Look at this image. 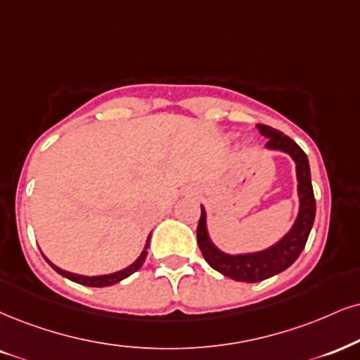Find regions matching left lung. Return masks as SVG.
Listing matches in <instances>:
<instances>
[{
    "label": "left lung",
    "instance_id": "obj_1",
    "mask_svg": "<svg viewBox=\"0 0 360 360\" xmlns=\"http://www.w3.org/2000/svg\"><path fill=\"white\" fill-rule=\"evenodd\" d=\"M259 131L267 141L269 150H277L290 155L295 162L297 173V193H299V214L292 225V229L274 245L265 250L250 252V254H225L212 242L207 229V212L202 207V215L197 227V242L200 247L203 259L212 269L224 274L225 277L233 278L237 282L254 283L274 277V275L283 272L290 267L294 262L302 254L305 243H307L310 229L316 219V198H314L312 181H310V167L309 158L304 150L288 139L282 131L275 130L267 125H257Z\"/></svg>",
    "mask_w": 360,
    "mask_h": 360
}]
</instances>
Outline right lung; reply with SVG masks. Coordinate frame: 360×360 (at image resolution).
Here are the masks:
<instances>
[{
    "instance_id": "add662e5",
    "label": "right lung",
    "mask_w": 360,
    "mask_h": 360,
    "mask_svg": "<svg viewBox=\"0 0 360 360\" xmlns=\"http://www.w3.org/2000/svg\"><path fill=\"white\" fill-rule=\"evenodd\" d=\"M150 237H152V233L148 235V238H146V243H145V248L141 250V254L139 259L133 262L131 265H128V267L118 270V272H113V274H106V275H93V277H88V275H79V274H73V272H66V270L56 267L55 264H51L50 260L44 257V260L48 262V264L51 265V269H55L58 274L63 275V277L70 278V281L77 282V283H82V285H88V287H108V285H115V283H118L120 281H123V278L130 277L131 274H135L136 270H139L141 265H143V262L146 259V254H148V247H150Z\"/></svg>"
}]
</instances>
